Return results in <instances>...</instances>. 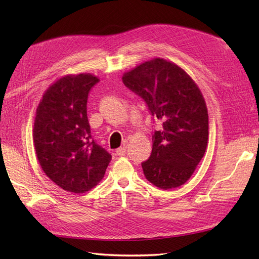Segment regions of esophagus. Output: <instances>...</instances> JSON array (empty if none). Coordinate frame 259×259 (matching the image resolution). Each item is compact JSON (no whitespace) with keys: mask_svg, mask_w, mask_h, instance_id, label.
Masks as SVG:
<instances>
[{"mask_svg":"<svg viewBox=\"0 0 259 259\" xmlns=\"http://www.w3.org/2000/svg\"><path fill=\"white\" fill-rule=\"evenodd\" d=\"M115 154H116L117 156H124V155L126 154V147L123 146V147L117 148L116 151H115Z\"/></svg>","mask_w":259,"mask_h":259,"instance_id":"1","label":"esophagus"}]
</instances>
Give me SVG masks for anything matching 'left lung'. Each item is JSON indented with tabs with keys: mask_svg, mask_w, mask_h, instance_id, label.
Instances as JSON below:
<instances>
[{
	"mask_svg": "<svg viewBox=\"0 0 259 259\" xmlns=\"http://www.w3.org/2000/svg\"><path fill=\"white\" fill-rule=\"evenodd\" d=\"M122 80L162 122V130L153 135L149 159L142 163L145 177L163 190L186 184L203 158L209 137V115L198 84L162 58L143 62Z\"/></svg>",
	"mask_w": 259,
	"mask_h": 259,
	"instance_id": "1",
	"label": "left lung"
}]
</instances>
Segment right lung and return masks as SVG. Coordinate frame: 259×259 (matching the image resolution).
<instances>
[{
  "label": "right lung",
  "mask_w": 259,
  "mask_h": 259,
  "mask_svg": "<svg viewBox=\"0 0 259 259\" xmlns=\"http://www.w3.org/2000/svg\"><path fill=\"white\" fill-rule=\"evenodd\" d=\"M99 81L91 73L65 75L45 91L36 110L37 159L47 177L69 192L91 190L112 159L94 142L87 116L88 94Z\"/></svg>",
  "instance_id": "right-lung-1"
}]
</instances>
